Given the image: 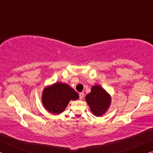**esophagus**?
Wrapping results in <instances>:
<instances>
[{
  "mask_svg": "<svg viewBox=\"0 0 153 153\" xmlns=\"http://www.w3.org/2000/svg\"><path fill=\"white\" fill-rule=\"evenodd\" d=\"M84 97V92H80L79 93V99L82 100L83 99V98Z\"/></svg>",
  "mask_w": 153,
  "mask_h": 153,
  "instance_id": "1",
  "label": "esophagus"
}]
</instances>
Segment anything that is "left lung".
Segmentation results:
<instances>
[{"mask_svg": "<svg viewBox=\"0 0 153 153\" xmlns=\"http://www.w3.org/2000/svg\"><path fill=\"white\" fill-rule=\"evenodd\" d=\"M85 99L91 112L97 117H100L107 112L111 104V95L100 85L93 86Z\"/></svg>", "mask_w": 153, "mask_h": 153, "instance_id": "left-lung-1", "label": "left lung"}]
</instances>
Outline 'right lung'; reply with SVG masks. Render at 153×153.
I'll return each mask as SVG.
<instances>
[{
	"mask_svg": "<svg viewBox=\"0 0 153 153\" xmlns=\"http://www.w3.org/2000/svg\"><path fill=\"white\" fill-rule=\"evenodd\" d=\"M79 98L77 92L65 83L56 82L44 88L42 102L46 110L55 115H59L65 110L70 100Z\"/></svg>",
	"mask_w": 153,
	"mask_h": 153,
	"instance_id": "1",
	"label": "right lung"
}]
</instances>
